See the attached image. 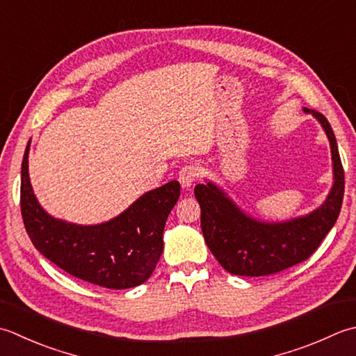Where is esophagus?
Segmentation results:
<instances>
[{"label": "esophagus", "instance_id": "esophagus-1", "mask_svg": "<svg viewBox=\"0 0 356 356\" xmlns=\"http://www.w3.org/2000/svg\"><path fill=\"white\" fill-rule=\"evenodd\" d=\"M199 166L190 163V165H185L182 170L179 172V182L184 188H190L196 180L199 179Z\"/></svg>", "mask_w": 356, "mask_h": 356}]
</instances>
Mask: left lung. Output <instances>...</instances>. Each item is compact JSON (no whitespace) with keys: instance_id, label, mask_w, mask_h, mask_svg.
<instances>
[{"instance_id":"8db88e82","label":"left lung","mask_w":356,"mask_h":356,"mask_svg":"<svg viewBox=\"0 0 356 356\" xmlns=\"http://www.w3.org/2000/svg\"><path fill=\"white\" fill-rule=\"evenodd\" d=\"M330 143L333 184L325 200L315 210L298 218L268 222L250 216L225 190L205 179L194 188L200 205V227L210 252L228 273L267 276L310 257L335 225L344 196V170L335 134L327 118L309 108Z\"/></svg>"}]
</instances>
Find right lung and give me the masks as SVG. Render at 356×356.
Here are the masks:
<instances>
[{"mask_svg":"<svg viewBox=\"0 0 356 356\" xmlns=\"http://www.w3.org/2000/svg\"><path fill=\"white\" fill-rule=\"evenodd\" d=\"M27 142L21 163V214L35 248L79 280L122 290L149 280L163 252V228L180 196L177 180L146 191L115 218L80 225L49 214L35 196Z\"/></svg>","mask_w":356,"mask_h":356,"instance_id":"1","label":"right lung"}]
</instances>
